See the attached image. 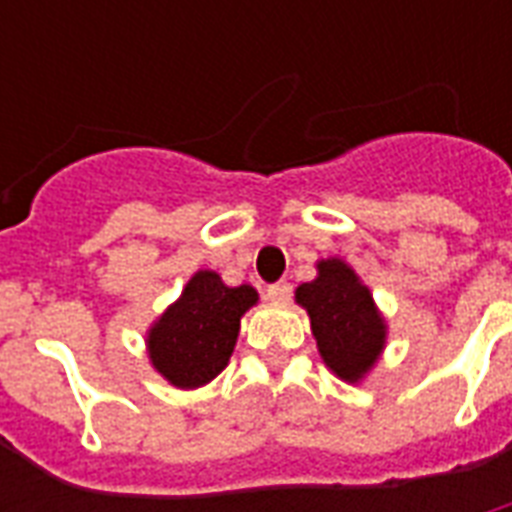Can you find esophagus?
Returning <instances> with one entry per match:
<instances>
[{
    "mask_svg": "<svg viewBox=\"0 0 512 512\" xmlns=\"http://www.w3.org/2000/svg\"><path fill=\"white\" fill-rule=\"evenodd\" d=\"M268 297H271L273 303H287L289 297H292V287H289L287 281H276L268 287Z\"/></svg>",
    "mask_w": 512,
    "mask_h": 512,
    "instance_id": "1",
    "label": "esophagus"
}]
</instances>
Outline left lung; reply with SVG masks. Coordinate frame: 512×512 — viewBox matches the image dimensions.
<instances>
[{
  "instance_id": "1",
  "label": "left lung",
  "mask_w": 512,
  "mask_h": 512,
  "mask_svg": "<svg viewBox=\"0 0 512 512\" xmlns=\"http://www.w3.org/2000/svg\"><path fill=\"white\" fill-rule=\"evenodd\" d=\"M295 303L305 308L321 361L340 380L356 385L380 361L388 324L372 292L342 257L316 263V279L295 289Z\"/></svg>"
}]
</instances>
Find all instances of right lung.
<instances>
[{"label":"right lung","instance_id":"right-lung-1","mask_svg":"<svg viewBox=\"0 0 512 512\" xmlns=\"http://www.w3.org/2000/svg\"><path fill=\"white\" fill-rule=\"evenodd\" d=\"M252 305H257L255 287H228L220 273L201 268L175 303L148 327V361L175 388L207 385L231 361L241 316Z\"/></svg>","mask_w":512,"mask_h":512}]
</instances>
